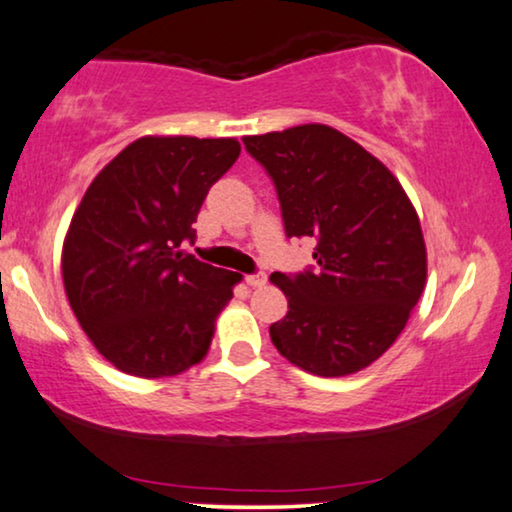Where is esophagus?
<instances>
[{
	"instance_id": "1",
	"label": "esophagus",
	"mask_w": 512,
	"mask_h": 512,
	"mask_svg": "<svg viewBox=\"0 0 512 512\" xmlns=\"http://www.w3.org/2000/svg\"><path fill=\"white\" fill-rule=\"evenodd\" d=\"M246 282L250 287H264L266 285V273L264 271L250 273V276H246Z\"/></svg>"
}]
</instances>
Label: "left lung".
Listing matches in <instances>:
<instances>
[{
  "label": "left lung",
  "mask_w": 512,
  "mask_h": 512,
  "mask_svg": "<svg viewBox=\"0 0 512 512\" xmlns=\"http://www.w3.org/2000/svg\"><path fill=\"white\" fill-rule=\"evenodd\" d=\"M276 186L285 234L317 241L315 269L271 273L289 310L271 340L319 377L368 368L393 345L425 287L427 253L400 181L324 124L243 137Z\"/></svg>",
  "instance_id": "8db88e82"
}]
</instances>
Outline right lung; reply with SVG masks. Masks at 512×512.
I'll list each match as a JSON object with an SVG mask.
<instances>
[{
    "label": "right lung",
    "instance_id": "1",
    "mask_svg": "<svg viewBox=\"0 0 512 512\" xmlns=\"http://www.w3.org/2000/svg\"><path fill=\"white\" fill-rule=\"evenodd\" d=\"M239 154L234 137H140L82 197L61 276L82 331L121 372L172 377L207 356L241 276L179 248L197 239L204 197Z\"/></svg>",
    "mask_w": 512,
    "mask_h": 512
}]
</instances>
